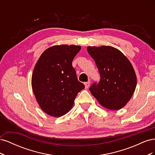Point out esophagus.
<instances>
[{
    "instance_id": "34e87169",
    "label": "esophagus",
    "mask_w": 155,
    "mask_h": 155,
    "mask_svg": "<svg viewBox=\"0 0 155 155\" xmlns=\"http://www.w3.org/2000/svg\"><path fill=\"white\" fill-rule=\"evenodd\" d=\"M90 83H91V82L89 81L85 83V88L86 89H87L89 87V86H90Z\"/></svg>"
}]
</instances>
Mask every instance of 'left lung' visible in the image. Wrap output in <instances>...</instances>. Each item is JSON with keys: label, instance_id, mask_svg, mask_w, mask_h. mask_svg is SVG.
I'll return each instance as SVG.
<instances>
[{"label": "left lung", "instance_id": "obj_1", "mask_svg": "<svg viewBox=\"0 0 155 155\" xmlns=\"http://www.w3.org/2000/svg\"><path fill=\"white\" fill-rule=\"evenodd\" d=\"M88 54L94 60L100 79L89 91L107 109L119 110L132 97L137 87V76L129 59L109 46H88Z\"/></svg>", "mask_w": 155, "mask_h": 155}]
</instances>
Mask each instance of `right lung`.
<instances>
[{
    "label": "right lung",
    "mask_w": 155,
    "mask_h": 155,
    "mask_svg": "<svg viewBox=\"0 0 155 155\" xmlns=\"http://www.w3.org/2000/svg\"><path fill=\"white\" fill-rule=\"evenodd\" d=\"M81 48L65 45L51 46L42 54L35 64L32 89L40 107L50 116L67 114L78 93L85 88L78 81L72 64Z\"/></svg>",
    "instance_id": "right-lung-1"
}]
</instances>
